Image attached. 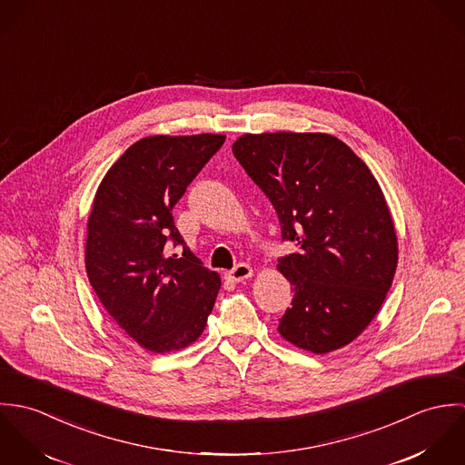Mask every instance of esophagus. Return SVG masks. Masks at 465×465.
<instances>
[{
    "label": "esophagus",
    "mask_w": 465,
    "mask_h": 465,
    "mask_svg": "<svg viewBox=\"0 0 465 465\" xmlns=\"http://www.w3.org/2000/svg\"><path fill=\"white\" fill-rule=\"evenodd\" d=\"M225 275L232 282H240V281H245V279L252 277V266H249L247 263H240V265L234 266L231 272H227Z\"/></svg>",
    "instance_id": "obj_1"
}]
</instances>
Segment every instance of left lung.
<instances>
[{
	"instance_id": "obj_1",
	"label": "left lung",
	"mask_w": 465,
	"mask_h": 465,
	"mask_svg": "<svg viewBox=\"0 0 465 465\" xmlns=\"http://www.w3.org/2000/svg\"><path fill=\"white\" fill-rule=\"evenodd\" d=\"M232 153L272 202L282 240L297 245L277 265L293 286L277 331L315 354L351 343L380 312L398 266L378 181L330 134H243Z\"/></svg>"
}]
</instances>
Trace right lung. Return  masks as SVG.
Returning <instances> with one entry per match:
<instances>
[{"instance_id":"1","label":"right lung","mask_w":465,"mask_h":465,"mask_svg":"<svg viewBox=\"0 0 465 465\" xmlns=\"http://www.w3.org/2000/svg\"><path fill=\"white\" fill-rule=\"evenodd\" d=\"M225 135H150L102 179L87 220L85 270L107 313L152 352L188 347L213 312L220 275L202 265L172 209ZM177 244L183 258L171 254Z\"/></svg>"}]
</instances>
